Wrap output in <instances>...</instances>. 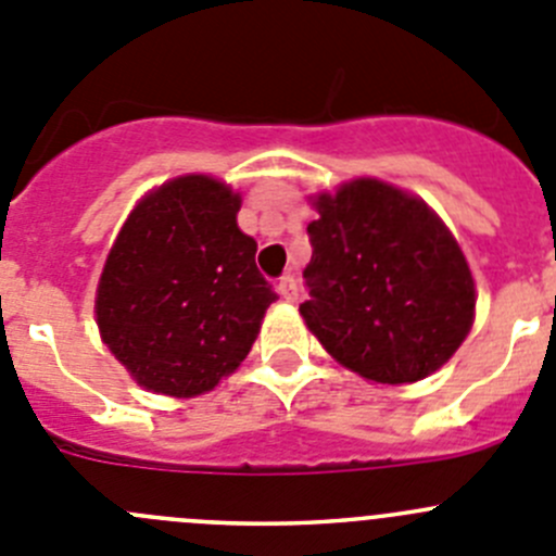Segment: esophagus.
Wrapping results in <instances>:
<instances>
[{
	"mask_svg": "<svg viewBox=\"0 0 556 556\" xmlns=\"http://www.w3.org/2000/svg\"><path fill=\"white\" fill-rule=\"evenodd\" d=\"M275 289H278V294H281L283 300H289V303H292V300H298V278H294L292 273L283 275Z\"/></svg>",
	"mask_w": 556,
	"mask_h": 556,
	"instance_id": "esophagus-1",
	"label": "esophagus"
}]
</instances>
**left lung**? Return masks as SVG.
Masks as SVG:
<instances>
[{"label":"left lung","instance_id":"left-lung-1","mask_svg":"<svg viewBox=\"0 0 556 556\" xmlns=\"http://www.w3.org/2000/svg\"><path fill=\"white\" fill-rule=\"evenodd\" d=\"M308 330L341 366L406 384L445 366L475 321V281L456 237L417 195L379 179L314 199Z\"/></svg>","mask_w":556,"mask_h":556}]
</instances>
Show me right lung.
Returning a JSON list of instances; mask_svg holds the SVG:
<instances>
[{
  "mask_svg": "<svg viewBox=\"0 0 556 556\" xmlns=\"http://www.w3.org/2000/svg\"><path fill=\"white\" fill-rule=\"evenodd\" d=\"M237 213L229 185L185 174L147 193L116 235L94 316L105 346L144 390L193 399L251 352L278 294Z\"/></svg>",
  "mask_w": 556,
  "mask_h": 556,
  "instance_id": "obj_1",
  "label": "right lung"
}]
</instances>
